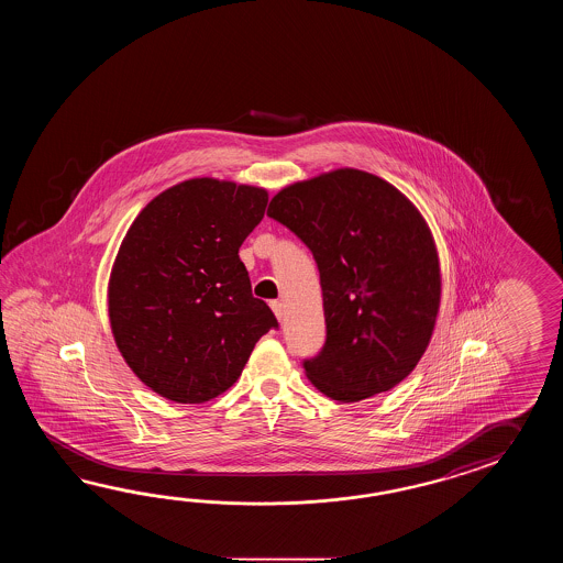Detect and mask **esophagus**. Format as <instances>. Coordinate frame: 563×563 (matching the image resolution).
Wrapping results in <instances>:
<instances>
[{
  "mask_svg": "<svg viewBox=\"0 0 563 563\" xmlns=\"http://www.w3.org/2000/svg\"><path fill=\"white\" fill-rule=\"evenodd\" d=\"M269 306H272V310H274V313H276L277 320H282V318H284V303H282V301H277V299H274Z\"/></svg>",
  "mask_w": 563,
  "mask_h": 563,
  "instance_id": "1",
  "label": "esophagus"
}]
</instances>
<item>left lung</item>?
<instances>
[{"label":"left lung","mask_w":563,"mask_h":563,"mask_svg":"<svg viewBox=\"0 0 563 563\" xmlns=\"http://www.w3.org/2000/svg\"><path fill=\"white\" fill-rule=\"evenodd\" d=\"M267 217L296 233L320 269L325 342L303 360L313 386L356 402L405 380L441 303L439 255L417 207L380 177L338 168L282 189Z\"/></svg>","instance_id":"obj_1"}]
</instances>
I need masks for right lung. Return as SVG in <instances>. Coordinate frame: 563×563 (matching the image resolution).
Here are the masks:
<instances>
[{"instance_id":"add662e5","label":"right lung","mask_w":563,"mask_h":563,"mask_svg":"<svg viewBox=\"0 0 563 563\" xmlns=\"http://www.w3.org/2000/svg\"><path fill=\"white\" fill-rule=\"evenodd\" d=\"M265 205V189L191 179L134 219L112 267L108 316L122 358L156 395L183 405L216 398L277 328L238 255Z\"/></svg>"}]
</instances>
